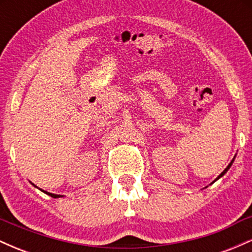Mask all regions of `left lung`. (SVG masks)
Masks as SVG:
<instances>
[{"label": "left lung", "mask_w": 252, "mask_h": 252, "mask_svg": "<svg viewBox=\"0 0 252 252\" xmlns=\"http://www.w3.org/2000/svg\"><path fill=\"white\" fill-rule=\"evenodd\" d=\"M235 158H236V156H235ZM235 158H232V161H231V162H230V163H228V166L226 167V168H225L224 170H222V172L220 173V174H219V175H218V178H217V179H216V180H215V181H213V182H216L217 180H218V179H220V178H221V176H224L225 174H226V172H227V170H228V169H230V167H231V166H232L233 161H235ZM213 182H212V184H213ZM212 184H211V185H212Z\"/></svg>", "instance_id": "left-lung-1"}]
</instances>
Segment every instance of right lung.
Instances as JSON below:
<instances>
[{
  "mask_svg": "<svg viewBox=\"0 0 252 252\" xmlns=\"http://www.w3.org/2000/svg\"><path fill=\"white\" fill-rule=\"evenodd\" d=\"M34 185V184H33ZM34 186H35V185H34ZM36 187V186H35ZM42 190V189H41ZM43 193H46V194H48L50 196H52V198H62V196H63V195H60V194H53V193H50V192H46V190H42Z\"/></svg>",
  "mask_w": 252,
  "mask_h": 252,
  "instance_id": "1",
  "label": "right lung"
}]
</instances>
